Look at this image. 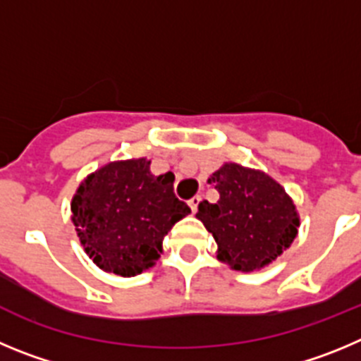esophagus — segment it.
<instances>
[{
	"mask_svg": "<svg viewBox=\"0 0 361 361\" xmlns=\"http://www.w3.org/2000/svg\"><path fill=\"white\" fill-rule=\"evenodd\" d=\"M200 201H201V196H194L192 200L188 201V207H190V210H192L194 214L197 212V204H200Z\"/></svg>",
	"mask_w": 361,
	"mask_h": 361,
	"instance_id": "esophagus-1",
	"label": "esophagus"
}]
</instances>
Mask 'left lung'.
I'll use <instances>...</instances> for the list:
<instances>
[{
	"label": "left lung",
	"instance_id": "left-lung-1",
	"mask_svg": "<svg viewBox=\"0 0 361 361\" xmlns=\"http://www.w3.org/2000/svg\"><path fill=\"white\" fill-rule=\"evenodd\" d=\"M209 183L217 203L201 201L196 217L217 243V259L237 271H257L281 257L300 226L291 196L259 169L221 165Z\"/></svg>",
	"mask_w": 361,
	"mask_h": 361
}]
</instances>
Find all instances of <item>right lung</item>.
Listing matches in <instances>:
<instances>
[{"label": "right lung", "instance_id": "add662e5", "mask_svg": "<svg viewBox=\"0 0 361 361\" xmlns=\"http://www.w3.org/2000/svg\"><path fill=\"white\" fill-rule=\"evenodd\" d=\"M173 183V173L154 176L147 158L109 161L87 174L70 204L87 257L120 277L154 266L164 237L190 214L174 196Z\"/></svg>", "mask_w": 361, "mask_h": 361}]
</instances>
